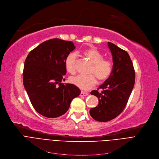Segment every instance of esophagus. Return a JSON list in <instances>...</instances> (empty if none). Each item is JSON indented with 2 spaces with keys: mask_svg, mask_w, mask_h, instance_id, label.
<instances>
[{
  "mask_svg": "<svg viewBox=\"0 0 159 159\" xmlns=\"http://www.w3.org/2000/svg\"><path fill=\"white\" fill-rule=\"evenodd\" d=\"M89 94L87 92H83L81 91V93H80V96H88Z\"/></svg>",
  "mask_w": 159,
  "mask_h": 159,
  "instance_id": "esophagus-1",
  "label": "esophagus"
}]
</instances>
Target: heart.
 Listing matches in <instances>:
<instances>
[{"mask_svg":"<svg viewBox=\"0 0 159 159\" xmlns=\"http://www.w3.org/2000/svg\"><path fill=\"white\" fill-rule=\"evenodd\" d=\"M85 57L92 63L89 70L90 75L77 76L70 78V82L74 85L83 90H88L92 88L97 83V80L100 81L107 80L112 73L113 64L109 59L103 58L104 55L96 48H92L84 51ZM65 68L67 71L74 74L77 69L76 54L71 52L67 55L65 60Z\"/></svg>","mask_w":159,"mask_h":159,"instance_id":"1","label":"heart"}]
</instances>
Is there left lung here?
<instances>
[{
  "label": "left lung",
  "mask_w": 159,
  "mask_h": 159,
  "mask_svg": "<svg viewBox=\"0 0 159 159\" xmlns=\"http://www.w3.org/2000/svg\"><path fill=\"white\" fill-rule=\"evenodd\" d=\"M108 45L113 58L112 73L98 90L90 92L98 98L99 103L90 110V114L99 122L109 121L122 112L135 84V70L128 52L111 42Z\"/></svg>",
  "instance_id": "8db88e82"
}]
</instances>
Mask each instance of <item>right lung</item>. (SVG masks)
I'll list each match as a JSON object with an SVG mask.
<instances>
[{"mask_svg": "<svg viewBox=\"0 0 159 159\" xmlns=\"http://www.w3.org/2000/svg\"><path fill=\"white\" fill-rule=\"evenodd\" d=\"M74 49L71 41L53 39L37 46L25 60L24 86L35 110L46 117L66 113L72 100L80 94L76 85L62 83L65 58Z\"/></svg>", "mask_w": 159, "mask_h": 159, "instance_id": "right-lung-1", "label": "right lung"}]
</instances>
